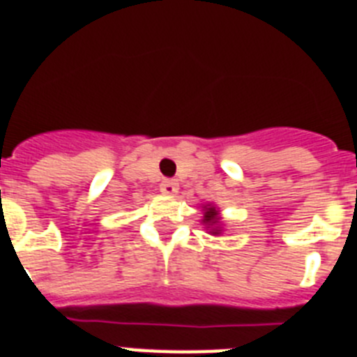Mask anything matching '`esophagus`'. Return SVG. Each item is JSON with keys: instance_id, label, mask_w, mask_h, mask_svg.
Returning <instances> with one entry per match:
<instances>
[{"instance_id": "1", "label": "esophagus", "mask_w": 357, "mask_h": 357, "mask_svg": "<svg viewBox=\"0 0 357 357\" xmlns=\"http://www.w3.org/2000/svg\"><path fill=\"white\" fill-rule=\"evenodd\" d=\"M160 191H162L164 195H175L176 191H178V184H176V181H162V184H160Z\"/></svg>"}]
</instances>
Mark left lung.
I'll return each instance as SVG.
<instances>
[{"label": "left lung", "instance_id": "8db88e82", "mask_svg": "<svg viewBox=\"0 0 357 357\" xmlns=\"http://www.w3.org/2000/svg\"><path fill=\"white\" fill-rule=\"evenodd\" d=\"M204 223L214 227V229L211 230L213 234H220V229H218V223H220V220H218V211L214 209V207H206V214H204Z\"/></svg>", "mask_w": 357, "mask_h": 357}]
</instances>
